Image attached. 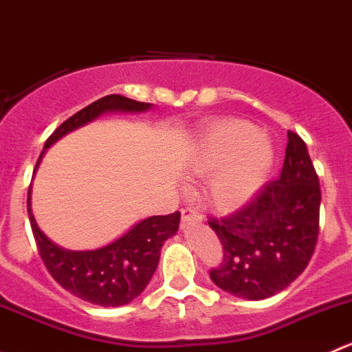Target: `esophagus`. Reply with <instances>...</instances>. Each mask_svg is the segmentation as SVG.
I'll return each mask as SVG.
<instances>
[{
	"instance_id": "1",
	"label": "esophagus",
	"mask_w": 352,
	"mask_h": 352,
	"mask_svg": "<svg viewBox=\"0 0 352 352\" xmlns=\"http://www.w3.org/2000/svg\"><path fill=\"white\" fill-rule=\"evenodd\" d=\"M197 221H201L199 214H197L194 210H190V208H184L182 210V225L184 227L189 223H197Z\"/></svg>"
}]
</instances>
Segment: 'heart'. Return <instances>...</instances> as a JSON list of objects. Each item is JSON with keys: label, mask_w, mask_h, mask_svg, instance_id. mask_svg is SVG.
<instances>
[{"label": "heart", "mask_w": 352, "mask_h": 352, "mask_svg": "<svg viewBox=\"0 0 352 352\" xmlns=\"http://www.w3.org/2000/svg\"><path fill=\"white\" fill-rule=\"evenodd\" d=\"M272 142L239 118L214 120L194 139L187 168L208 177L203 199L218 213H234L258 194L274 165Z\"/></svg>", "instance_id": "1"}]
</instances>
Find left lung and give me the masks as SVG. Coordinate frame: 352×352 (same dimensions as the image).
I'll use <instances>...</instances> for the list:
<instances>
[{
    "label": "left lung",
    "mask_w": 352,
    "mask_h": 352,
    "mask_svg": "<svg viewBox=\"0 0 352 352\" xmlns=\"http://www.w3.org/2000/svg\"><path fill=\"white\" fill-rule=\"evenodd\" d=\"M280 177L249 204L225 218H210L223 245V259L211 268L217 287L259 301L284 291L308 267L320 232V190L308 148L287 132Z\"/></svg>",
    "instance_id": "8db88e82"
}]
</instances>
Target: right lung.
I'll list each match as a JSON object with an SVG mask.
<instances>
[{
    "label": "right lung",
    "instance_id": "obj_1",
    "mask_svg": "<svg viewBox=\"0 0 352 352\" xmlns=\"http://www.w3.org/2000/svg\"><path fill=\"white\" fill-rule=\"evenodd\" d=\"M151 108L149 103L129 100L120 94H110L94 101L89 107L82 108L68 120H65L53 134L47 138L43 153L36 163L37 170L41 158L50 146L68 132L89 124L100 115L108 111H127L138 113ZM30 190L27 194V211L30 227L36 239L37 251L46 265L51 277L75 298L84 299L98 306H124L138 298L151 280L158 267L162 245L166 239L177 234L180 223V213L149 217L135 223L127 234L117 241L93 251H68L60 248L44 235L37 227L30 204Z\"/></svg>",
    "mask_w": 352,
    "mask_h": 352
}]
</instances>
